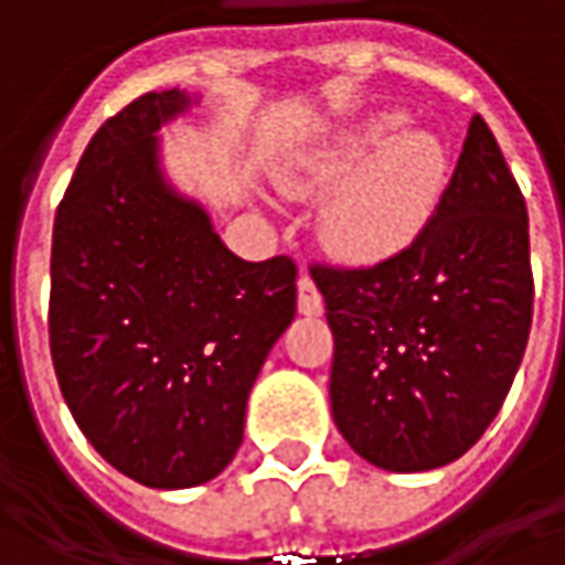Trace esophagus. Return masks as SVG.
<instances>
[{"label":"esophagus","instance_id":"34e87169","mask_svg":"<svg viewBox=\"0 0 565 565\" xmlns=\"http://www.w3.org/2000/svg\"><path fill=\"white\" fill-rule=\"evenodd\" d=\"M297 309H300V316H321V309H324L319 287L309 275H300V281H297Z\"/></svg>","mask_w":565,"mask_h":565}]
</instances>
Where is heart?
I'll list each match as a JSON object with an SVG mask.
<instances>
[{"label":"heart","instance_id":"heart-1","mask_svg":"<svg viewBox=\"0 0 565 565\" xmlns=\"http://www.w3.org/2000/svg\"><path fill=\"white\" fill-rule=\"evenodd\" d=\"M399 111H379L343 127L334 140L281 171L290 196L334 190L319 212L331 256L375 265L418 241L447 186V149L431 130L406 127Z\"/></svg>","mask_w":565,"mask_h":565}]
</instances>
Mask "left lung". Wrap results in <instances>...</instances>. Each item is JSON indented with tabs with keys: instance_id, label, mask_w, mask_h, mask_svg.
<instances>
[{
	"instance_id": "left-lung-1",
	"label": "left lung",
	"mask_w": 565,
	"mask_h": 565,
	"mask_svg": "<svg viewBox=\"0 0 565 565\" xmlns=\"http://www.w3.org/2000/svg\"><path fill=\"white\" fill-rule=\"evenodd\" d=\"M312 281L343 440L387 472L462 457L510 394L535 300L525 200L481 115L416 244L372 268L316 265Z\"/></svg>"
}]
</instances>
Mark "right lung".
<instances>
[{"instance_id":"add662e5","label":"right lung","mask_w":565,"mask_h":565,"mask_svg":"<svg viewBox=\"0 0 565 565\" xmlns=\"http://www.w3.org/2000/svg\"><path fill=\"white\" fill-rule=\"evenodd\" d=\"M200 93H147L84 149L52 227L50 350L96 454L147 488H196L244 440L246 399L297 312V265L246 263L171 184L159 130Z\"/></svg>"}]
</instances>
